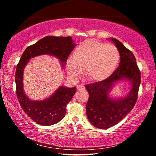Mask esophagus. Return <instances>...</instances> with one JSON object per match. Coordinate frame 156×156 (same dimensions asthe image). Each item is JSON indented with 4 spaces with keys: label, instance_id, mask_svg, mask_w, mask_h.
<instances>
[{
    "label": "esophagus",
    "instance_id": "obj_1",
    "mask_svg": "<svg viewBox=\"0 0 156 156\" xmlns=\"http://www.w3.org/2000/svg\"><path fill=\"white\" fill-rule=\"evenodd\" d=\"M76 88H77V90H83L84 89V87L83 84H79V85H77Z\"/></svg>",
    "mask_w": 156,
    "mask_h": 156
}]
</instances>
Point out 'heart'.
I'll return each mask as SVG.
<instances>
[{"mask_svg":"<svg viewBox=\"0 0 156 156\" xmlns=\"http://www.w3.org/2000/svg\"><path fill=\"white\" fill-rule=\"evenodd\" d=\"M120 58V52L113 44L87 40L76 47L74 56L69 58V74L76 80L84 68V76L88 80H104L115 72Z\"/></svg>","mask_w":156,"mask_h":156,"instance_id":"b5f03b06","label":"heart"}]
</instances>
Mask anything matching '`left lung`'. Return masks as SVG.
<instances>
[{
    "label": "left lung",
    "mask_w": 156,
    "mask_h": 156,
    "mask_svg": "<svg viewBox=\"0 0 156 156\" xmlns=\"http://www.w3.org/2000/svg\"><path fill=\"white\" fill-rule=\"evenodd\" d=\"M110 40L120 52L119 67L105 80L85 85L89 94L86 105L87 116L92 125L102 129L114 126L131 112L138 98L140 84V72L133 53L117 39L111 38ZM120 80L130 83V91L124 98L110 97V90Z\"/></svg>",
    "instance_id": "1"
}]
</instances>
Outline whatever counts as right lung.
<instances>
[{
    "instance_id": "1",
    "label": "right lung",
    "mask_w": 156,
    "mask_h": 156,
    "mask_svg": "<svg viewBox=\"0 0 156 156\" xmlns=\"http://www.w3.org/2000/svg\"><path fill=\"white\" fill-rule=\"evenodd\" d=\"M76 44L71 36H46L26 48L16 67L15 82L16 96L23 109L37 124L49 126L60 122L65 117L66 107L76 93V87L68 88L61 86L48 98L32 100L23 90V72L29 60L40 55H51L58 58L62 67Z\"/></svg>"
}]
</instances>
